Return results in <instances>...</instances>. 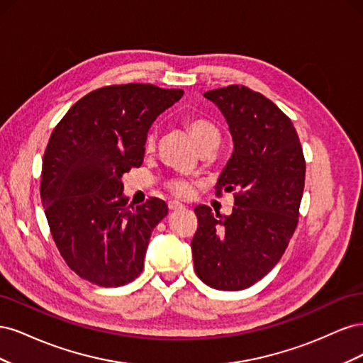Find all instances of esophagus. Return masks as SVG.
Here are the masks:
<instances>
[{
	"label": "esophagus",
	"mask_w": 363,
	"mask_h": 363,
	"mask_svg": "<svg viewBox=\"0 0 363 363\" xmlns=\"http://www.w3.org/2000/svg\"><path fill=\"white\" fill-rule=\"evenodd\" d=\"M168 207H169V211L171 212H175V211H182V208L184 207L182 203H179V201H169L168 203Z\"/></svg>",
	"instance_id": "1"
}]
</instances>
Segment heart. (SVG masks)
Returning a JSON list of instances; mask_svg holds the SVG:
<instances>
[{
	"instance_id": "1",
	"label": "heart",
	"mask_w": 363,
	"mask_h": 363,
	"mask_svg": "<svg viewBox=\"0 0 363 363\" xmlns=\"http://www.w3.org/2000/svg\"><path fill=\"white\" fill-rule=\"evenodd\" d=\"M186 128L191 131L192 138L195 139L196 144H199L201 148L213 144V142H218L219 139V133L218 128L204 118H191L186 121ZM155 140L156 136L155 133H150L147 138V148L151 150L155 147ZM168 189L175 195V196H188L192 191V186L188 180L184 179H174L171 182H168Z\"/></svg>"
}]
</instances>
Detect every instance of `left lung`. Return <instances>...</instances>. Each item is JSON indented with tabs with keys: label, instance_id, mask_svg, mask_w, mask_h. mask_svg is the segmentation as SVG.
<instances>
[{
	"label": "left lung",
	"instance_id": "1",
	"mask_svg": "<svg viewBox=\"0 0 363 363\" xmlns=\"http://www.w3.org/2000/svg\"><path fill=\"white\" fill-rule=\"evenodd\" d=\"M223 112L233 152L216 194H235L232 215L196 206L191 242L195 272L207 286L242 291L277 265L298 224L306 162L291 119L267 96L242 84L208 91Z\"/></svg>",
	"mask_w": 363,
	"mask_h": 363
}]
</instances>
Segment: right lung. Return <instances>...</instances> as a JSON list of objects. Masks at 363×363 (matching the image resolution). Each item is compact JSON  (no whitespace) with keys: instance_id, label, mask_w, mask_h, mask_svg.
Segmentation results:
<instances>
[{"instance_id":"add662e5","label":"right lung","mask_w":363,"mask_h":363,"mask_svg":"<svg viewBox=\"0 0 363 363\" xmlns=\"http://www.w3.org/2000/svg\"><path fill=\"white\" fill-rule=\"evenodd\" d=\"M182 89L128 83L77 101L52 130L43 155L40 199L62 257L98 286H123L144 269L151 232L168 215L159 199L130 207L123 175L144 160L151 124Z\"/></svg>"}]
</instances>
